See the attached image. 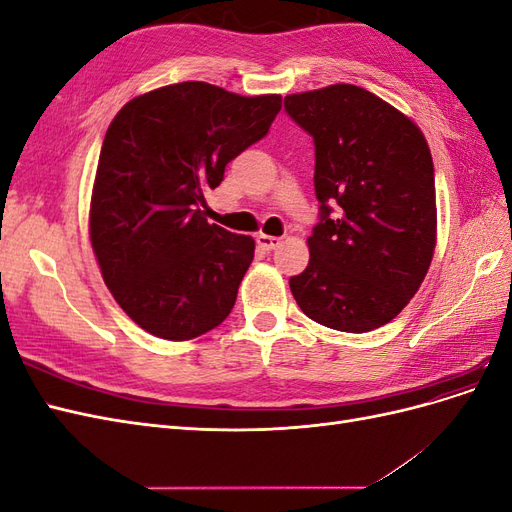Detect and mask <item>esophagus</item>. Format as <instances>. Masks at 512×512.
<instances>
[{"mask_svg": "<svg viewBox=\"0 0 512 512\" xmlns=\"http://www.w3.org/2000/svg\"><path fill=\"white\" fill-rule=\"evenodd\" d=\"M256 243L262 247V250H275V247L282 245V239L265 235V232H260V235H256Z\"/></svg>", "mask_w": 512, "mask_h": 512, "instance_id": "1", "label": "esophagus"}]
</instances>
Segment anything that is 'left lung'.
I'll return each mask as SVG.
<instances>
[{"label": "left lung", "instance_id": "8db88e82", "mask_svg": "<svg viewBox=\"0 0 512 512\" xmlns=\"http://www.w3.org/2000/svg\"><path fill=\"white\" fill-rule=\"evenodd\" d=\"M284 108L314 138L320 203L292 297L324 327L374 331L410 303L436 250L429 145L410 117L356 85L292 94Z\"/></svg>", "mask_w": 512, "mask_h": 512}]
</instances>
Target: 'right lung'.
<instances>
[{
    "label": "right lung",
    "instance_id": "right-lung-1",
    "mask_svg": "<svg viewBox=\"0 0 512 512\" xmlns=\"http://www.w3.org/2000/svg\"><path fill=\"white\" fill-rule=\"evenodd\" d=\"M282 96L185 81L130 100L106 130L89 205L104 284L147 333L185 342L218 327L254 239L205 218V192L271 128Z\"/></svg>",
    "mask_w": 512,
    "mask_h": 512
}]
</instances>
